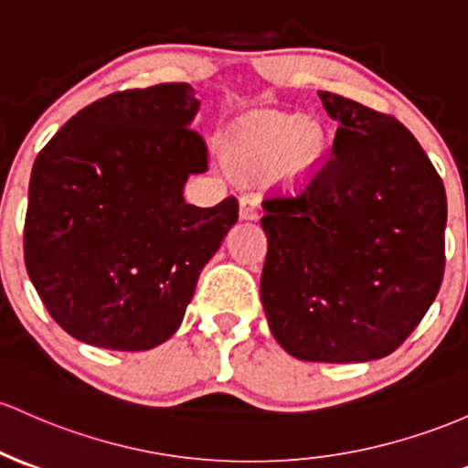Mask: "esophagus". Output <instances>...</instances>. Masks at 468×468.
<instances>
[{
  "label": "esophagus",
  "instance_id": "1",
  "mask_svg": "<svg viewBox=\"0 0 468 468\" xmlns=\"http://www.w3.org/2000/svg\"><path fill=\"white\" fill-rule=\"evenodd\" d=\"M260 215V199L253 195H244L239 199V218L242 219H258Z\"/></svg>",
  "mask_w": 468,
  "mask_h": 468
}]
</instances>
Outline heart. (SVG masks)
<instances>
[{
	"mask_svg": "<svg viewBox=\"0 0 468 468\" xmlns=\"http://www.w3.org/2000/svg\"><path fill=\"white\" fill-rule=\"evenodd\" d=\"M326 133L300 115H261L244 122L229 142V159L239 171H269L300 179L320 164Z\"/></svg>",
	"mask_w": 468,
	"mask_h": 468,
	"instance_id": "obj_1",
	"label": "heart"
}]
</instances>
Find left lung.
I'll use <instances>...</instances> for the list:
<instances>
[{
	"instance_id": "obj_1",
	"label": "left lung",
	"mask_w": 468,
	"mask_h": 468,
	"mask_svg": "<svg viewBox=\"0 0 468 468\" xmlns=\"http://www.w3.org/2000/svg\"><path fill=\"white\" fill-rule=\"evenodd\" d=\"M331 155L292 195L264 199L261 304L292 357L368 362L422 322L444 275L446 193L410 131L335 92Z\"/></svg>"
}]
</instances>
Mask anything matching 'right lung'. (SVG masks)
<instances>
[{
	"instance_id": "add662e5",
	"label": "right lung",
	"mask_w": 468,
	"mask_h": 468,
	"mask_svg": "<svg viewBox=\"0 0 468 468\" xmlns=\"http://www.w3.org/2000/svg\"><path fill=\"white\" fill-rule=\"evenodd\" d=\"M191 84L112 92L35 159L24 260L50 317L75 340L148 351L182 324L199 271L238 222V199L186 204L208 168Z\"/></svg>"
}]
</instances>
